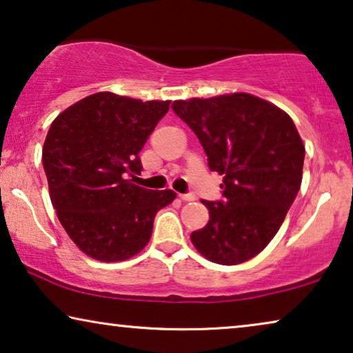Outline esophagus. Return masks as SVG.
<instances>
[{
  "mask_svg": "<svg viewBox=\"0 0 353 353\" xmlns=\"http://www.w3.org/2000/svg\"><path fill=\"white\" fill-rule=\"evenodd\" d=\"M178 197H180V199L185 201V202H191V201L196 199L194 194H180Z\"/></svg>",
  "mask_w": 353,
  "mask_h": 353,
  "instance_id": "obj_1",
  "label": "esophagus"
}]
</instances>
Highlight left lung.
<instances>
[{"label":"left lung","instance_id":"8db88e82","mask_svg":"<svg viewBox=\"0 0 353 353\" xmlns=\"http://www.w3.org/2000/svg\"><path fill=\"white\" fill-rule=\"evenodd\" d=\"M172 109L223 176L225 199L202 201L210 219L191 243L210 262H248L274 238L301 190V134L283 109L249 93L173 101Z\"/></svg>","mask_w":353,"mask_h":353}]
</instances>
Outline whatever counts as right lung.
<instances>
[{
    "mask_svg": "<svg viewBox=\"0 0 353 353\" xmlns=\"http://www.w3.org/2000/svg\"><path fill=\"white\" fill-rule=\"evenodd\" d=\"M170 101L133 99L109 91L86 96L57 115L43 144V167L61 225L81 252L122 262L146 248L154 216L172 190L137 186L138 154Z\"/></svg>",
    "mask_w": 353,
    "mask_h": 353,
    "instance_id": "obj_1",
    "label": "right lung"
}]
</instances>
